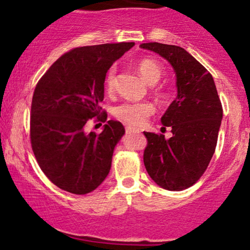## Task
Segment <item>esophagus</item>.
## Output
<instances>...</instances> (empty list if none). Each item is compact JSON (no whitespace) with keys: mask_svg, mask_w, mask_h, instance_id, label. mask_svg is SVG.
<instances>
[{"mask_svg":"<svg viewBox=\"0 0 250 250\" xmlns=\"http://www.w3.org/2000/svg\"><path fill=\"white\" fill-rule=\"evenodd\" d=\"M139 129H135L133 127H125V133L131 134V133H139Z\"/></svg>","mask_w":250,"mask_h":250,"instance_id":"1","label":"esophagus"}]
</instances>
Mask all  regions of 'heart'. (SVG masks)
<instances>
[{
  "label": "heart",
  "instance_id": "heart-1",
  "mask_svg": "<svg viewBox=\"0 0 250 250\" xmlns=\"http://www.w3.org/2000/svg\"><path fill=\"white\" fill-rule=\"evenodd\" d=\"M137 69L141 74L142 79L149 84H155L156 82H159L163 73L160 63L153 59H149V57L140 60L137 63ZM115 83L116 68L111 67L105 74L104 87L108 91H111L115 87ZM154 110V105L150 102H125L114 109V115L120 121L137 127V125H143L146 119L150 116Z\"/></svg>",
  "mask_w": 250,
  "mask_h": 250
}]
</instances>
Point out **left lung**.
Instances as JSON below:
<instances>
[{
  "mask_svg": "<svg viewBox=\"0 0 250 250\" xmlns=\"http://www.w3.org/2000/svg\"><path fill=\"white\" fill-rule=\"evenodd\" d=\"M140 47L170 63L176 76V99L161 117L173 136L145 131L148 145L143 162L149 176L167 190L180 191L194 185L207 169L222 120V104L213 76L187 50L150 42Z\"/></svg>",
  "mask_w": 250,
  "mask_h": 250,
  "instance_id": "1",
  "label": "left lung"
}]
</instances>
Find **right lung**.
<instances>
[{"instance_id":"right-lung-1","label":"right lung","mask_w":250,"mask_h":250,"mask_svg":"<svg viewBox=\"0 0 250 250\" xmlns=\"http://www.w3.org/2000/svg\"><path fill=\"white\" fill-rule=\"evenodd\" d=\"M134 44L75 48L54 62L36 84L31 102V148L45 176L63 190L88 194L109 174L125 127L109 120L103 133L96 134L87 133L85 125L94 117L107 121V113L100 107L105 74Z\"/></svg>"}]
</instances>
